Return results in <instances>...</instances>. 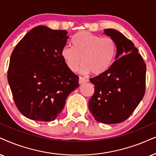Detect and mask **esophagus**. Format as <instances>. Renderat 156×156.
<instances>
[{
  "mask_svg": "<svg viewBox=\"0 0 156 156\" xmlns=\"http://www.w3.org/2000/svg\"><path fill=\"white\" fill-rule=\"evenodd\" d=\"M78 82H79V84H83L85 83L88 82L87 79H85L83 77H79V80H78Z\"/></svg>",
  "mask_w": 156,
  "mask_h": 156,
  "instance_id": "obj_1",
  "label": "esophagus"
}]
</instances>
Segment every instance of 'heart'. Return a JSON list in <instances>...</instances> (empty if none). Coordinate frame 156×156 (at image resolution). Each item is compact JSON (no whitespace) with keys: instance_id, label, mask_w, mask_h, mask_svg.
<instances>
[{"instance_id":"1","label":"heart","mask_w":156,"mask_h":156,"mask_svg":"<svg viewBox=\"0 0 156 156\" xmlns=\"http://www.w3.org/2000/svg\"><path fill=\"white\" fill-rule=\"evenodd\" d=\"M72 46L66 45L61 56L71 71L83 64L82 70L98 76L107 71L113 64L117 46L110 37H101L89 31H80L72 39Z\"/></svg>"}]
</instances>
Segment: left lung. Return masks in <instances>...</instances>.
Wrapping results in <instances>:
<instances>
[{
	"instance_id": "obj_1",
	"label": "left lung",
	"mask_w": 156,
	"mask_h": 156,
	"mask_svg": "<svg viewBox=\"0 0 156 156\" xmlns=\"http://www.w3.org/2000/svg\"><path fill=\"white\" fill-rule=\"evenodd\" d=\"M104 34L116 43V60L106 73L90 79L95 91L88 108L96 121L113 125L127 119L143 99L146 66L138 50L121 32L106 29Z\"/></svg>"
}]
</instances>
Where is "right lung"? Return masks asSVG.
Wrapping results in <instances>:
<instances>
[{
  "label": "right lung",
  "instance_id": "add662e5",
  "mask_svg": "<svg viewBox=\"0 0 156 156\" xmlns=\"http://www.w3.org/2000/svg\"><path fill=\"white\" fill-rule=\"evenodd\" d=\"M68 37L67 31L38 26L21 39L11 54L8 81L16 106L28 119L55 120L68 96L79 86L78 77L61 56Z\"/></svg>",
  "mask_w": 156,
  "mask_h": 156
}]
</instances>
